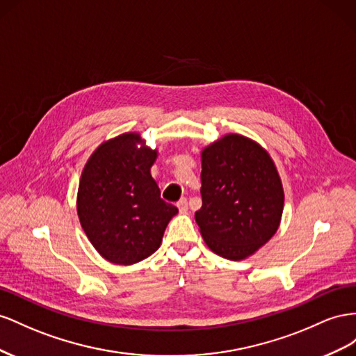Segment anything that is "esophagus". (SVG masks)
Here are the masks:
<instances>
[{
  "label": "esophagus",
  "instance_id": "34e87169",
  "mask_svg": "<svg viewBox=\"0 0 356 356\" xmlns=\"http://www.w3.org/2000/svg\"><path fill=\"white\" fill-rule=\"evenodd\" d=\"M177 207H179V210L180 211H188V200L186 198H180L179 201H177Z\"/></svg>",
  "mask_w": 356,
  "mask_h": 356
}]
</instances>
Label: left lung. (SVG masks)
Instances as JSON below:
<instances>
[{
    "label": "left lung",
    "instance_id": "8db88e82",
    "mask_svg": "<svg viewBox=\"0 0 356 356\" xmlns=\"http://www.w3.org/2000/svg\"><path fill=\"white\" fill-rule=\"evenodd\" d=\"M202 206L195 220L216 255L241 261L279 229L285 194L274 161L255 140L227 134L201 152Z\"/></svg>",
    "mask_w": 356,
    "mask_h": 356
}]
</instances>
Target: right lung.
Listing matches in <instances>:
<instances>
[{
	"label": "right lung",
	"instance_id": "right-lung-1",
	"mask_svg": "<svg viewBox=\"0 0 356 356\" xmlns=\"http://www.w3.org/2000/svg\"><path fill=\"white\" fill-rule=\"evenodd\" d=\"M158 150L138 133L101 143L82 171L77 215L90 245L118 266H133L161 246L179 210L161 198L150 168Z\"/></svg>",
	"mask_w": 356,
	"mask_h": 356
}]
</instances>
